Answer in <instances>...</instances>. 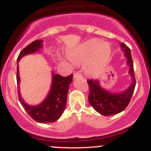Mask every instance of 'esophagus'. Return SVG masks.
Returning a JSON list of instances; mask_svg holds the SVG:
<instances>
[{"instance_id": "1", "label": "esophagus", "mask_w": 151, "mask_h": 151, "mask_svg": "<svg viewBox=\"0 0 151 151\" xmlns=\"http://www.w3.org/2000/svg\"><path fill=\"white\" fill-rule=\"evenodd\" d=\"M77 77H82V74L80 72H77L74 74V78H77Z\"/></svg>"}]
</instances>
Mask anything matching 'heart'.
I'll use <instances>...</instances> for the list:
<instances>
[{"label":"heart","instance_id":"obj_1","mask_svg":"<svg viewBox=\"0 0 151 151\" xmlns=\"http://www.w3.org/2000/svg\"><path fill=\"white\" fill-rule=\"evenodd\" d=\"M110 46L107 43H102L97 39L88 41L77 51L71 54L74 62L84 63L89 60L85 65V70L91 75H97L103 69L110 55Z\"/></svg>","mask_w":151,"mask_h":151}]
</instances>
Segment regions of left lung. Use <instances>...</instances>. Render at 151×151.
Returning a JSON list of instances; mask_svg holds the SVG:
<instances>
[{"label":"left lung","mask_w":151,"mask_h":151,"mask_svg":"<svg viewBox=\"0 0 151 151\" xmlns=\"http://www.w3.org/2000/svg\"><path fill=\"white\" fill-rule=\"evenodd\" d=\"M121 47L125 51V57L127 58V64L130 66L129 72L132 78V82L128 89L122 93L112 94L102 89L97 79H87L89 88L88 96L89 104L102 115H116L125 110L130 103L135 87L136 82L130 49L123 43L121 44Z\"/></svg>","instance_id":"obj_1"}]
</instances>
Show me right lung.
Wrapping results in <instances>:
<instances>
[{
  "mask_svg": "<svg viewBox=\"0 0 151 151\" xmlns=\"http://www.w3.org/2000/svg\"><path fill=\"white\" fill-rule=\"evenodd\" d=\"M42 46V41L36 40L31 42L20 52L17 58V63L21 58L26 54H31L39 50ZM73 75L62 77L59 74L53 75L52 86L46 100L37 106H29L23 101L19 92V100L21 105L29 115L36 122L48 123L57 121L61 117L66 107L67 93L69 84L72 82ZM17 84H19V67L16 72Z\"/></svg>",
  "mask_w": 151,
  "mask_h": 151,
  "instance_id": "obj_1",
  "label": "right lung"
}]
</instances>
